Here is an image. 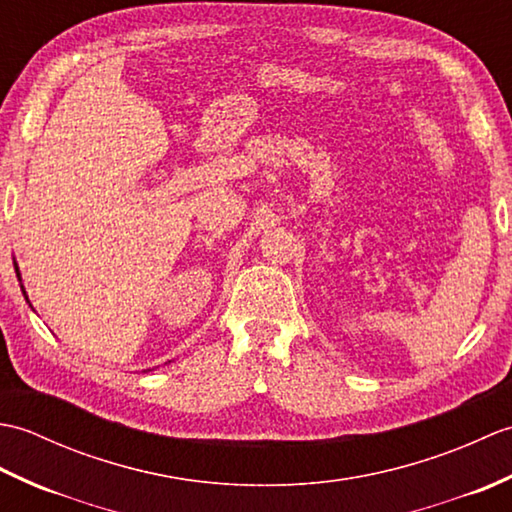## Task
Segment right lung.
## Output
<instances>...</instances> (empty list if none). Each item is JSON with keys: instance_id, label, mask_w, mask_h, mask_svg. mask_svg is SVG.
I'll return each mask as SVG.
<instances>
[{"instance_id": "right-lung-1", "label": "right lung", "mask_w": 512, "mask_h": 512, "mask_svg": "<svg viewBox=\"0 0 512 512\" xmlns=\"http://www.w3.org/2000/svg\"><path fill=\"white\" fill-rule=\"evenodd\" d=\"M15 270H17V268H15ZM17 277H19V270H17Z\"/></svg>"}]
</instances>
